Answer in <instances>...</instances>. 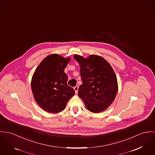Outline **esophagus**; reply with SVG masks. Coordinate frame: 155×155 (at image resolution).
<instances>
[{
  "instance_id": "esophagus-1",
  "label": "esophagus",
  "mask_w": 155,
  "mask_h": 155,
  "mask_svg": "<svg viewBox=\"0 0 155 155\" xmlns=\"http://www.w3.org/2000/svg\"><path fill=\"white\" fill-rule=\"evenodd\" d=\"M74 90H75V93H77L78 90V86H75V87L74 88Z\"/></svg>"
}]
</instances>
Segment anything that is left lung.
I'll use <instances>...</instances> for the list:
<instances>
[{
	"instance_id": "8db88e82",
	"label": "left lung",
	"mask_w": 155,
	"mask_h": 155,
	"mask_svg": "<svg viewBox=\"0 0 155 155\" xmlns=\"http://www.w3.org/2000/svg\"><path fill=\"white\" fill-rule=\"evenodd\" d=\"M80 67L82 84L78 96L87 109L93 113L105 110L114 101L118 85L115 73L109 62L101 56L91 54L85 58L75 54Z\"/></svg>"
}]
</instances>
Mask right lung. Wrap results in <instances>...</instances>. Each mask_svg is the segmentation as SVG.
<instances>
[{
    "label": "right lung",
    "mask_w": 155,
    "mask_h": 155,
    "mask_svg": "<svg viewBox=\"0 0 155 155\" xmlns=\"http://www.w3.org/2000/svg\"><path fill=\"white\" fill-rule=\"evenodd\" d=\"M69 61V57L50 54L40 62L33 75L31 87L35 101L49 113L64 110L75 94L74 90L67 85L68 77L64 72Z\"/></svg>",
    "instance_id": "1"
}]
</instances>
